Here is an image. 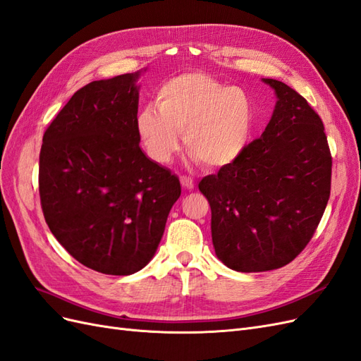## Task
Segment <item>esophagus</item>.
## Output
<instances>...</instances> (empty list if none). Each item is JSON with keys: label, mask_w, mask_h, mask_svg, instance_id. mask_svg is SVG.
Masks as SVG:
<instances>
[{"label": "esophagus", "mask_w": 361, "mask_h": 361, "mask_svg": "<svg viewBox=\"0 0 361 361\" xmlns=\"http://www.w3.org/2000/svg\"><path fill=\"white\" fill-rule=\"evenodd\" d=\"M180 183H182V188L183 190H192L194 188V182L188 176H182L180 178Z\"/></svg>", "instance_id": "34e87169"}]
</instances>
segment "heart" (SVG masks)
<instances>
[{
	"label": "heart",
	"mask_w": 361,
	"mask_h": 361,
	"mask_svg": "<svg viewBox=\"0 0 361 361\" xmlns=\"http://www.w3.org/2000/svg\"><path fill=\"white\" fill-rule=\"evenodd\" d=\"M155 104L137 114V133L147 155L167 164L185 147L207 170H223L245 152L255 125V105L241 87H226L204 72H183L164 81Z\"/></svg>",
	"instance_id": "obj_1"
}]
</instances>
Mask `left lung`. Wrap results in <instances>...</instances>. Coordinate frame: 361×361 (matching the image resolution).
<instances>
[{"label": "left lung", "instance_id": "obj_1", "mask_svg": "<svg viewBox=\"0 0 361 361\" xmlns=\"http://www.w3.org/2000/svg\"><path fill=\"white\" fill-rule=\"evenodd\" d=\"M277 104L264 134L232 166L204 176L215 255L239 272L288 265L309 244L330 199L331 154L324 123L285 82L264 78Z\"/></svg>", "mask_w": 361, "mask_h": 361}]
</instances>
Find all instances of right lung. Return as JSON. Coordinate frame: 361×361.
<instances>
[{"label": "right lung", "mask_w": 361, "mask_h": 361, "mask_svg": "<svg viewBox=\"0 0 361 361\" xmlns=\"http://www.w3.org/2000/svg\"><path fill=\"white\" fill-rule=\"evenodd\" d=\"M138 75L75 92L43 134L39 157L49 231L80 264L110 276L149 264L180 195L176 174L140 149Z\"/></svg>", "instance_id": "add662e5"}]
</instances>
